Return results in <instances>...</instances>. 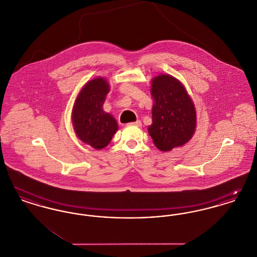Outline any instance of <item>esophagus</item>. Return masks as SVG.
<instances>
[{"mask_svg": "<svg viewBox=\"0 0 257 257\" xmlns=\"http://www.w3.org/2000/svg\"><path fill=\"white\" fill-rule=\"evenodd\" d=\"M129 125L131 126H136V127H142V122L140 120H137L135 122L129 123Z\"/></svg>", "mask_w": 257, "mask_h": 257, "instance_id": "1", "label": "esophagus"}]
</instances>
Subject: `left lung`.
Instances as JSON below:
<instances>
[{
  "mask_svg": "<svg viewBox=\"0 0 257 257\" xmlns=\"http://www.w3.org/2000/svg\"><path fill=\"white\" fill-rule=\"evenodd\" d=\"M153 98L152 124L148 134L161 151L183 147L195 135L196 110L183 84L170 74H160L151 80Z\"/></svg>",
  "mask_w": 257,
  "mask_h": 257,
  "instance_id": "obj_1",
  "label": "left lung"
}]
</instances>
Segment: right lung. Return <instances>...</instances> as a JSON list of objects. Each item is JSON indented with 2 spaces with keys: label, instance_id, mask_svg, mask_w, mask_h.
Returning <instances> with one entry per match:
<instances>
[{
  "label": "right lung",
  "instance_id": "add662e5",
  "mask_svg": "<svg viewBox=\"0 0 257 257\" xmlns=\"http://www.w3.org/2000/svg\"><path fill=\"white\" fill-rule=\"evenodd\" d=\"M109 91L106 78L96 77L87 81L75 99L71 112L78 139L97 150L107 147L118 130L116 119L103 109Z\"/></svg>",
  "mask_w": 257,
  "mask_h": 257
}]
</instances>
